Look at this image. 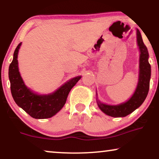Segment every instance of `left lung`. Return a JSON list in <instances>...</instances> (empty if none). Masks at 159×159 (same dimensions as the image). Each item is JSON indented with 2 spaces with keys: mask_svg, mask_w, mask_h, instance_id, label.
I'll list each match as a JSON object with an SVG mask.
<instances>
[{
  "mask_svg": "<svg viewBox=\"0 0 159 159\" xmlns=\"http://www.w3.org/2000/svg\"><path fill=\"white\" fill-rule=\"evenodd\" d=\"M137 45L140 51L139 57L138 82L135 90L131 97L124 103L117 105L106 104L100 101L96 91V102L100 109L104 114L112 117H125L131 114L142 105L146 98L149 90L151 75V65L148 62L149 54L148 48L143 41L139 30H136Z\"/></svg>",
  "mask_w": 159,
  "mask_h": 159,
  "instance_id": "left-lung-1",
  "label": "left lung"
}]
</instances>
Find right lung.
Instances as JSON below:
<instances>
[{
  "instance_id": "obj_1",
  "label": "right lung",
  "mask_w": 159,
  "mask_h": 159,
  "mask_svg": "<svg viewBox=\"0 0 159 159\" xmlns=\"http://www.w3.org/2000/svg\"><path fill=\"white\" fill-rule=\"evenodd\" d=\"M21 43L17 45L13 61L8 69V78L13 98L17 106L32 118H51L64 107L71 88L81 79L82 76L71 78L57 90L48 94H38L26 85L19 69L18 54Z\"/></svg>"
}]
</instances>
